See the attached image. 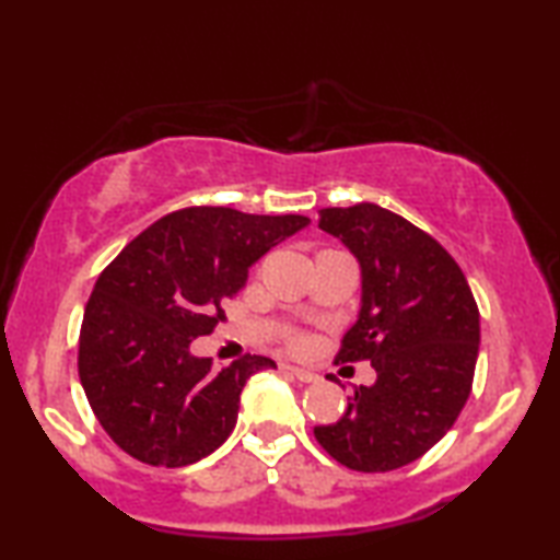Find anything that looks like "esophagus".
<instances>
[{"instance_id":"1","label":"esophagus","mask_w":560,"mask_h":560,"mask_svg":"<svg viewBox=\"0 0 560 560\" xmlns=\"http://www.w3.org/2000/svg\"><path fill=\"white\" fill-rule=\"evenodd\" d=\"M287 371H289L293 377H296L299 383H316V381H318V375H314L311 371H303V368H293V365H289Z\"/></svg>"}]
</instances>
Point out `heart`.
<instances>
[{"label": "heart", "mask_w": 560, "mask_h": 560, "mask_svg": "<svg viewBox=\"0 0 560 560\" xmlns=\"http://www.w3.org/2000/svg\"><path fill=\"white\" fill-rule=\"evenodd\" d=\"M289 343H291V348H293V350H301L303 346H306V336H301V334H296V336H291V340H289Z\"/></svg>", "instance_id": "heart-1"}]
</instances>
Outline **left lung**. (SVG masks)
Wrapping results in <instances>:
<instances>
[{"instance_id": "1", "label": "left lung", "mask_w": 560, "mask_h": 560, "mask_svg": "<svg viewBox=\"0 0 560 560\" xmlns=\"http://www.w3.org/2000/svg\"><path fill=\"white\" fill-rule=\"evenodd\" d=\"M318 226L360 261L363 306L338 363L368 360L377 381L348 397L343 417L314 428L338 464L390 471L420 459L457 422L479 355V308L444 246L373 202L326 207Z\"/></svg>"}]
</instances>
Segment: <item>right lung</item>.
Listing matches in <instances>:
<instances>
[{
    "mask_svg": "<svg viewBox=\"0 0 560 560\" xmlns=\"http://www.w3.org/2000/svg\"><path fill=\"white\" fill-rule=\"evenodd\" d=\"M308 217L185 207L150 224L101 271L83 311L79 377L101 428L132 459L185 467L230 438L249 377L277 368L242 355L212 371L189 343L224 320L222 301Z\"/></svg>",
    "mask_w": 560,
    "mask_h": 560,
    "instance_id": "right-lung-1",
    "label": "right lung"
}]
</instances>
